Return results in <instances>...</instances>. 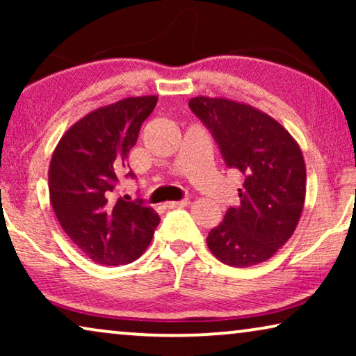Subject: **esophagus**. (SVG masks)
<instances>
[{"mask_svg": "<svg viewBox=\"0 0 356 356\" xmlns=\"http://www.w3.org/2000/svg\"><path fill=\"white\" fill-rule=\"evenodd\" d=\"M189 204L188 199H183V201H172V202H165L163 207L165 209H178V207H186Z\"/></svg>", "mask_w": 356, "mask_h": 356, "instance_id": "34e87169", "label": "esophagus"}]
</instances>
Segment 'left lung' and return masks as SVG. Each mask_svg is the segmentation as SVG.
<instances>
[{
	"label": "left lung",
	"mask_w": 356,
	"mask_h": 356,
	"mask_svg": "<svg viewBox=\"0 0 356 356\" xmlns=\"http://www.w3.org/2000/svg\"><path fill=\"white\" fill-rule=\"evenodd\" d=\"M189 108L211 129L225 163L241 173V204L212 228L207 246L223 264L266 262L290 240L303 212L306 165L296 140L254 106L218 97H194Z\"/></svg>",
	"instance_id": "obj_1"
}]
</instances>
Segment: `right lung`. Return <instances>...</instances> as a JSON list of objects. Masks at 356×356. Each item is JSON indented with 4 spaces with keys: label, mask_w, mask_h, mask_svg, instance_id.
Returning a JSON list of instances; mask_svg holds the SVG:
<instances>
[{
    "label": "right lung",
    "mask_w": 356,
    "mask_h": 356,
    "mask_svg": "<svg viewBox=\"0 0 356 356\" xmlns=\"http://www.w3.org/2000/svg\"><path fill=\"white\" fill-rule=\"evenodd\" d=\"M157 95L128 97L76 121L53 150L50 202L71 241L97 264L121 266L147 250L160 217L113 189ZM126 177H134L129 172Z\"/></svg>",
    "instance_id": "1"
}]
</instances>
